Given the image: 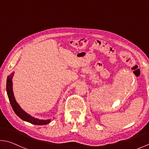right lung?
Masks as SVG:
<instances>
[{
	"label": "right lung",
	"mask_w": 149,
	"mask_h": 149,
	"mask_svg": "<svg viewBox=\"0 0 149 149\" xmlns=\"http://www.w3.org/2000/svg\"><path fill=\"white\" fill-rule=\"evenodd\" d=\"M14 73L12 72L10 75H9L7 77L6 80V92L8 95V99L10 102V104L12 107V109L14 110V112L19 118H21L22 120L26 122H29L32 124L35 125H46L49 123L51 122V119L49 120H39L38 118H35L31 116V115L27 114L22 108L19 107V105L17 104L16 99L14 98L13 90H12V77L14 76Z\"/></svg>",
	"instance_id": "right-lung-1"
}]
</instances>
